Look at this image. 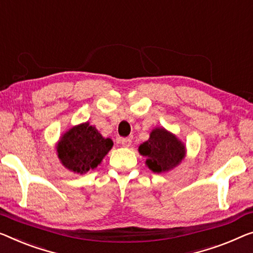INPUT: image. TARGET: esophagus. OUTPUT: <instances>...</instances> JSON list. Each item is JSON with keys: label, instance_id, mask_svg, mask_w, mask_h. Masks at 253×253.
<instances>
[{"label": "esophagus", "instance_id": "esophagus-1", "mask_svg": "<svg viewBox=\"0 0 253 253\" xmlns=\"http://www.w3.org/2000/svg\"><path fill=\"white\" fill-rule=\"evenodd\" d=\"M120 142H122V145L125 146V148H128L131 144V139L129 137H124L120 139Z\"/></svg>", "mask_w": 253, "mask_h": 253}]
</instances>
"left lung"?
I'll list each match as a JSON object with an SVG mask.
<instances>
[{"label":"left lung","mask_w":253,"mask_h":253,"mask_svg":"<svg viewBox=\"0 0 253 253\" xmlns=\"http://www.w3.org/2000/svg\"><path fill=\"white\" fill-rule=\"evenodd\" d=\"M138 151L148 158V167L158 174L176 167L185 156L183 143L165 128H156L151 131L150 138L139 145Z\"/></svg>","instance_id":"8db88e82"}]
</instances>
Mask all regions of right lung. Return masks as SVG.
I'll return each instance as SVG.
<instances>
[{
    "label": "right lung",
    "mask_w": 253,
    "mask_h": 253,
    "mask_svg": "<svg viewBox=\"0 0 253 253\" xmlns=\"http://www.w3.org/2000/svg\"><path fill=\"white\" fill-rule=\"evenodd\" d=\"M112 144L110 138H103L95 127L86 123L68 130L59 141L56 151L66 168L84 174L97 167Z\"/></svg>",
    "instance_id": "add662e5"
}]
</instances>
